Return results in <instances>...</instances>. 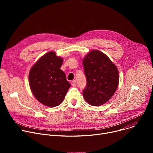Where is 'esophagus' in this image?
I'll return each mask as SVG.
<instances>
[{"label":"esophagus","instance_id":"esophagus-1","mask_svg":"<svg viewBox=\"0 0 153 153\" xmlns=\"http://www.w3.org/2000/svg\"><path fill=\"white\" fill-rule=\"evenodd\" d=\"M71 85H72V87H75V86L76 85V80H74V81H72Z\"/></svg>","mask_w":153,"mask_h":153}]
</instances>
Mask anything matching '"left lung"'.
Listing matches in <instances>:
<instances>
[{"mask_svg": "<svg viewBox=\"0 0 153 153\" xmlns=\"http://www.w3.org/2000/svg\"><path fill=\"white\" fill-rule=\"evenodd\" d=\"M87 86L83 91L85 100L92 106H99L114 95L119 84L115 64L99 50L88 53L82 61Z\"/></svg>", "mask_w": 153, "mask_h": 153, "instance_id": "left-lung-1", "label": "left lung"}]
</instances>
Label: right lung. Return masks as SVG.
I'll return each mask as SVG.
<instances>
[{"mask_svg":"<svg viewBox=\"0 0 153 153\" xmlns=\"http://www.w3.org/2000/svg\"><path fill=\"white\" fill-rule=\"evenodd\" d=\"M62 62V58L50 51L42 56L30 71L31 92L45 106L55 107L60 105L71 87L65 73L60 69Z\"/></svg>","mask_w":153,"mask_h":153,"instance_id":"obj_1","label":"right lung"}]
</instances>
